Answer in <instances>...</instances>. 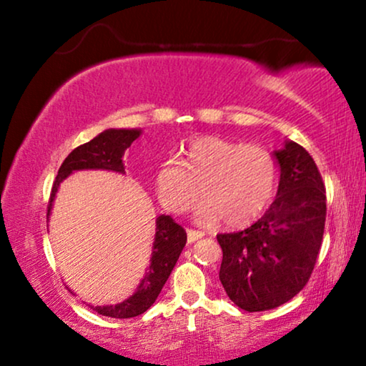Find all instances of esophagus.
Here are the masks:
<instances>
[{"label":"esophagus","mask_w":366,"mask_h":366,"mask_svg":"<svg viewBox=\"0 0 366 366\" xmlns=\"http://www.w3.org/2000/svg\"><path fill=\"white\" fill-rule=\"evenodd\" d=\"M187 237H188V243L192 244V243L197 242V239L203 238L204 233L203 232H197V229H187Z\"/></svg>","instance_id":"1"}]
</instances>
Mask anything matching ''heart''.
I'll return each mask as SVG.
<instances>
[{
	"label": "heart",
	"instance_id": "obj_1",
	"mask_svg": "<svg viewBox=\"0 0 366 366\" xmlns=\"http://www.w3.org/2000/svg\"><path fill=\"white\" fill-rule=\"evenodd\" d=\"M183 162L167 158L154 172L159 202L173 213L194 209V218L212 224L223 218L229 228L247 227L272 203L278 184V163L259 144L218 137L194 138L182 148Z\"/></svg>",
	"mask_w": 366,
	"mask_h": 366
}]
</instances>
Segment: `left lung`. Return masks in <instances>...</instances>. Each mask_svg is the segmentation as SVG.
<instances>
[{"mask_svg": "<svg viewBox=\"0 0 366 366\" xmlns=\"http://www.w3.org/2000/svg\"><path fill=\"white\" fill-rule=\"evenodd\" d=\"M280 183L267 213L243 232L218 234L219 282L244 312H264L307 285L322 247L327 197L313 158L287 139L274 149Z\"/></svg>", "mask_w": 366, "mask_h": 366, "instance_id": "left-lung-1", "label": "left lung"}]
</instances>
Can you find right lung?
Segmentation results:
<instances>
[{
	"instance_id": "add662e5",
	"label": "right lung",
	"mask_w": 366,
	"mask_h": 366,
	"mask_svg": "<svg viewBox=\"0 0 366 366\" xmlns=\"http://www.w3.org/2000/svg\"><path fill=\"white\" fill-rule=\"evenodd\" d=\"M142 128H109L99 133L98 137H94L92 142L73 149L59 167L56 179L53 183L48 204V218L51 214L59 184L68 177H71L74 172L107 169V172L124 174V152L132 147L134 139L142 137ZM184 244H187V232L179 224L174 223L172 217L159 214L157 218V233H154V242L152 247V258H149L148 268L144 269L142 282L134 290V293L127 300H123L122 303L104 305V307L89 305V307L99 315L112 318H133L144 313L158 298L169 273H172V269L178 262L179 254H182Z\"/></svg>"
}]
</instances>
